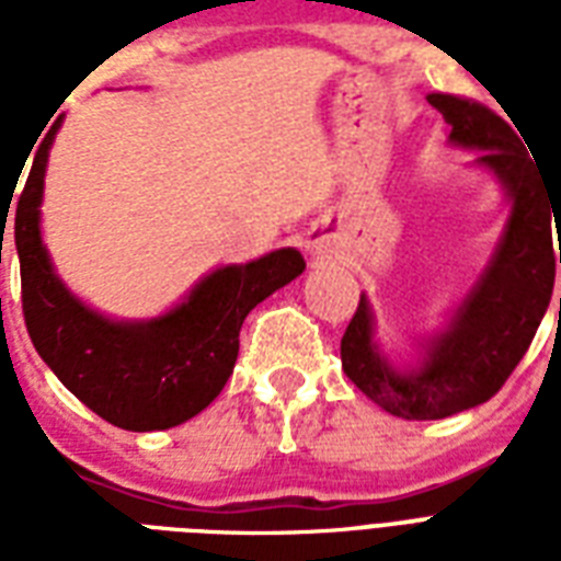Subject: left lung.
<instances>
[{
	"label": "left lung",
	"mask_w": 561,
	"mask_h": 561,
	"mask_svg": "<svg viewBox=\"0 0 561 561\" xmlns=\"http://www.w3.org/2000/svg\"><path fill=\"white\" fill-rule=\"evenodd\" d=\"M427 104L443 113L454 145L478 148V162L501 178L513 201L495 259L457 308L451 329L431 341L419 369L396 373L373 343V314L360 297L341 341L343 373L367 399L392 416L445 419L495 396L530 350L548 311L557 279L553 224L559 236L561 183L550 180L524 151L510 122L480 101L431 92ZM561 311V297H559Z\"/></svg>",
	"instance_id": "8db88e82"
}]
</instances>
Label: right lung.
<instances>
[{
  "label": "right lung",
  "instance_id": "obj_1",
  "mask_svg": "<svg viewBox=\"0 0 561 561\" xmlns=\"http://www.w3.org/2000/svg\"><path fill=\"white\" fill-rule=\"evenodd\" d=\"M57 127L60 118L34 153L13 220L25 329L39 358L92 413L125 431H165L197 416L224 390L244 317L297 279L306 259L290 247L276 250L215 271L160 320H104L60 285L39 241L43 174Z\"/></svg>",
  "mask_w": 561,
  "mask_h": 561
}]
</instances>
